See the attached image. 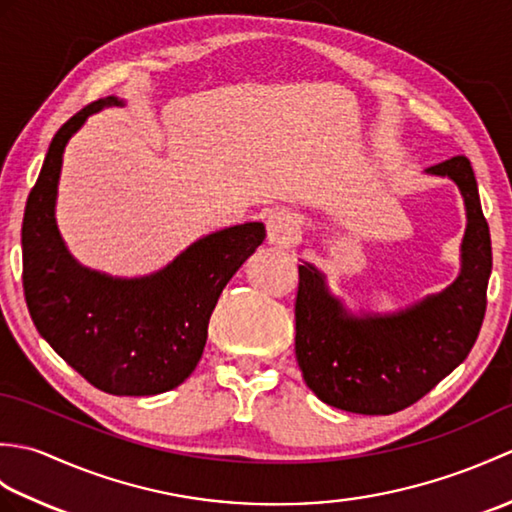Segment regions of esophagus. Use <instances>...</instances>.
Segmentation results:
<instances>
[{"instance_id":"34e87169","label":"esophagus","mask_w":512,"mask_h":512,"mask_svg":"<svg viewBox=\"0 0 512 512\" xmlns=\"http://www.w3.org/2000/svg\"><path fill=\"white\" fill-rule=\"evenodd\" d=\"M268 228V244L273 246H290L295 244V239L299 237V220L295 213L290 211H275L268 215L266 220Z\"/></svg>"}]
</instances>
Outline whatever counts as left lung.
Listing matches in <instances>:
<instances>
[{
	"label": "left lung",
	"mask_w": 512,
	"mask_h": 512,
	"mask_svg": "<svg viewBox=\"0 0 512 512\" xmlns=\"http://www.w3.org/2000/svg\"><path fill=\"white\" fill-rule=\"evenodd\" d=\"M427 173L458 184L466 206L462 270L449 288L396 314L354 317L321 270L299 266L297 363L317 398L336 409L389 416L413 405L469 356L480 334L493 250L475 173L466 156Z\"/></svg>",
	"instance_id": "obj_1"
}]
</instances>
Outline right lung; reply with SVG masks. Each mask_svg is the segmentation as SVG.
I'll list each match as a JSON object with an SVG mask.
<instances>
[{"label": "right lung", "instance_id": "right-lung-1", "mask_svg": "<svg viewBox=\"0 0 512 512\" xmlns=\"http://www.w3.org/2000/svg\"><path fill=\"white\" fill-rule=\"evenodd\" d=\"M107 96L83 107L54 134L32 187L21 248L32 323L65 363L114 396H154L191 376L224 286L264 242L262 222L206 235L154 275L118 279L81 266L54 220L63 149Z\"/></svg>", "mask_w": 512, "mask_h": 512}]
</instances>
